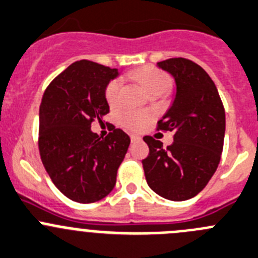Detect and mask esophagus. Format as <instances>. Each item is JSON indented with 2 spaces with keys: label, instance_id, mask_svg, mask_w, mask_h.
I'll use <instances>...</instances> for the list:
<instances>
[{
  "label": "esophagus",
  "instance_id": "1",
  "mask_svg": "<svg viewBox=\"0 0 258 258\" xmlns=\"http://www.w3.org/2000/svg\"><path fill=\"white\" fill-rule=\"evenodd\" d=\"M131 139H132V143H137V142H141L142 141V137L133 134V136H131Z\"/></svg>",
  "mask_w": 258,
  "mask_h": 258
}]
</instances>
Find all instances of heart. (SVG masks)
I'll use <instances>...</instances> for the list:
<instances>
[{
  "label": "heart",
  "instance_id": "1",
  "mask_svg": "<svg viewBox=\"0 0 258 258\" xmlns=\"http://www.w3.org/2000/svg\"><path fill=\"white\" fill-rule=\"evenodd\" d=\"M131 77L138 81L147 92H151L153 90L166 91L170 87V78H168V76L153 67L139 68V70L131 73ZM120 87H121V82H120L119 78L110 81L109 85L106 86L105 97H106L107 104L111 107H115L119 105ZM151 117L152 115L149 112L129 110V111H125L120 116V122H121L122 126L125 129H127V131L139 132L148 124Z\"/></svg>",
  "mask_w": 258,
  "mask_h": 258
}]
</instances>
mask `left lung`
Here are the masks:
<instances>
[{
	"label": "left lung",
	"instance_id": "left-lung-1",
	"mask_svg": "<svg viewBox=\"0 0 258 258\" xmlns=\"http://www.w3.org/2000/svg\"><path fill=\"white\" fill-rule=\"evenodd\" d=\"M175 80L176 92L158 129L175 133L173 143L144 137L149 154L142 161L149 187L162 198L183 201L198 195L217 171L223 151L225 112L214 82L192 60L157 63Z\"/></svg>",
	"mask_w": 258,
	"mask_h": 258
}]
</instances>
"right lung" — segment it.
<instances>
[{"mask_svg": "<svg viewBox=\"0 0 258 258\" xmlns=\"http://www.w3.org/2000/svg\"><path fill=\"white\" fill-rule=\"evenodd\" d=\"M120 75L91 60L72 63L45 90L39 109V151L55 187L82 204L109 195L131 138L121 129L102 138L91 131L110 106L105 90Z\"/></svg>", "mask_w": 258, "mask_h": 258, "instance_id": "obj_1", "label": "right lung"}]
</instances>
